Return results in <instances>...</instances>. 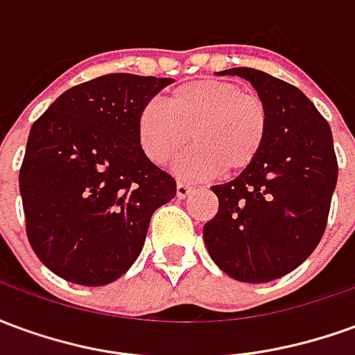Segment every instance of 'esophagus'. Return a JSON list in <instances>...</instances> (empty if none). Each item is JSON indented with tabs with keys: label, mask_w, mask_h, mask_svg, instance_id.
Listing matches in <instances>:
<instances>
[{
	"label": "esophagus",
	"mask_w": 355,
	"mask_h": 355,
	"mask_svg": "<svg viewBox=\"0 0 355 355\" xmlns=\"http://www.w3.org/2000/svg\"><path fill=\"white\" fill-rule=\"evenodd\" d=\"M190 192H192V186L184 184V182H178V184H177V198H178V200H184V198H188V196H190Z\"/></svg>",
	"instance_id": "1"
}]
</instances>
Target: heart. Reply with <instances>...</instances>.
Masks as SVG:
<instances>
[{
    "label": "heart",
    "mask_w": 355,
    "mask_h": 355,
    "mask_svg": "<svg viewBox=\"0 0 355 355\" xmlns=\"http://www.w3.org/2000/svg\"><path fill=\"white\" fill-rule=\"evenodd\" d=\"M137 135L150 162L165 165L186 142L173 163L184 180L236 175L251 167L268 137V110L261 96L243 93L226 80H198L173 89L167 104L148 101L139 112Z\"/></svg>",
    "instance_id": "b5f03b06"
}]
</instances>
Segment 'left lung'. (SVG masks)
<instances>
[{
	"mask_svg": "<svg viewBox=\"0 0 355 355\" xmlns=\"http://www.w3.org/2000/svg\"><path fill=\"white\" fill-rule=\"evenodd\" d=\"M259 93L268 137L257 162L213 186L218 213L203 226L211 259L245 283L274 282L313 253L327 226L336 165L331 127L300 89L254 68H230Z\"/></svg>",
	"mask_w": 355,
	"mask_h": 355,
	"instance_id": "1",
	"label": "left lung"
}]
</instances>
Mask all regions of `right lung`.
Instances as JSON below:
<instances>
[{"label": "right lung", "instance_id": "right-lung-1", "mask_svg": "<svg viewBox=\"0 0 355 355\" xmlns=\"http://www.w3.org/2000/svg\"><path fill=\"white\" fill-rule=\"evenodd\" d=\"M171 78L108 73L68 89L30 129L20 167L28 241L66 282L101 287L132 266L150 218L177 193L137 135Z\"/></svg>", "mask_w": 355, "mask_h": 355}]
</instances>
